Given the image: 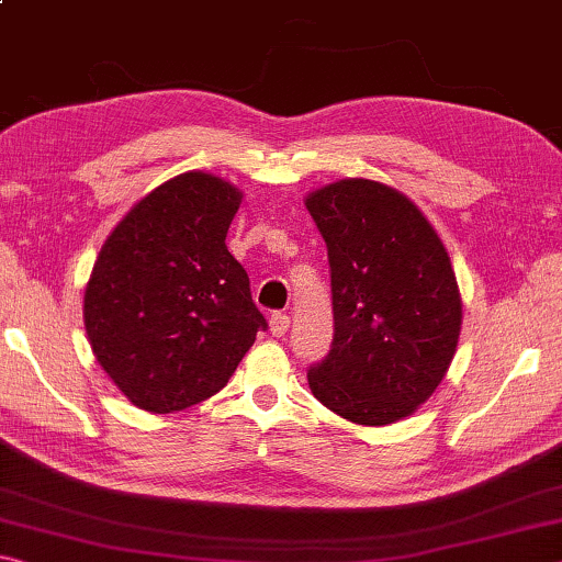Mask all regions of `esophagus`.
Masks as SVG:
<instances>
[{
  "label": "esophagus",
  "instance_id": "obj_1",
  "mask_svg": "<svg viewBox=\"0 0 562 562\" xmlns=\"http://www.w3.org/2000/svg\"><path fill=\"white\" fill-rule=\"evenodd\" d=\"M288 329H290V317L282 315V312H274V315L270 317L272 337H284L288 335Z\"/></svg>",
  "mask_w": 562,
  "mask_h": 562
}]
</instances>
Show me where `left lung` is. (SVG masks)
<instances>
[{
  "label": "left lung",
  "instance_id": "1",
  "mask_svg": "<svg viewBox=\"0 0 562 562\" xmlns=\"http://www.w3.org/2000/svg\"><path fill=\"white\" fill-rule=\"evenodd\" d=\"M327 243L335 341L307 372L329 412L359 426L412 416L459 347L451 258L418 205L386 183L345 178L304 198Z\"/></svg>",
  "mask_w": 562,
  "mask_h": 562
}]
</instances>
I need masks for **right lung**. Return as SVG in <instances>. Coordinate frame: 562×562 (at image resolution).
Wrapping results in <instances>:
<instances>
[{"label":"right lung","instance_id":"right-lung-1","mask_svg":"<svg viewBox=\"0 0 562 562\" xmlns=\"http://www.w3.org/2000/svg\"><path fill=\"white\" fill-rule=\"evenodd\" d=\"M243 190L188 170L113 227L83 292V327L133 406L173 414L221 392L268 322L225 237Z\"/></svg>","mask_w":562,"mask_h":562}]
</instances>
